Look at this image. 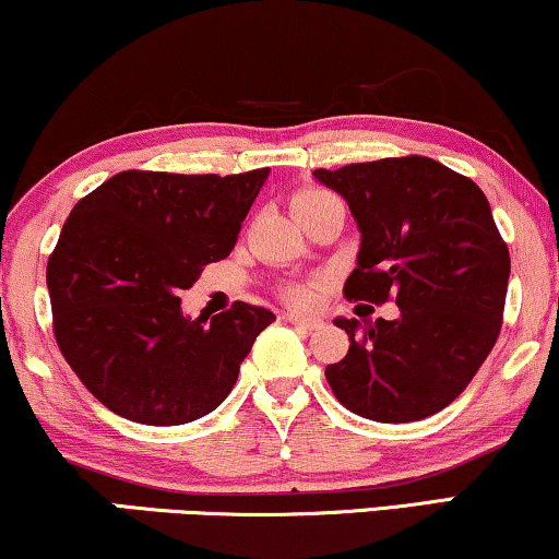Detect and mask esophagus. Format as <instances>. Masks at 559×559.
I'll return each instance as SVG.
<instances>
[{"label":"esophagus","instance_id":"34e87169","mask_svg":"<svg viewBox=\"0 0 559 559\" xmlns=\"http://www.w3.org/2000/svg\"><path fill=\"white\" fill-rule=\"evenodd\" d=\"M281 319L286 321V324H290V326L306 329V332H311V329H317L321 324L319 317H304V313H294V311L281 313Z\"/></svg>","mask_w":559,"mask_h":559}]
</instances>
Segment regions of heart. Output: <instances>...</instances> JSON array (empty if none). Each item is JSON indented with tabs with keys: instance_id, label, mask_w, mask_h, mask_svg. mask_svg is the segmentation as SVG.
<instances>
[{
	"instance_id": "1",
	"label": "heart",
	"mask_w": 559,
	"mask_h": 559,
	"mask_svg": "<svg viewBox=\"0 0 559 559\" xmlns=\"http://www.w3.org/2000/svg\"><path fill=\"white\" fill-rule=\"evenodd\" d=\"M319 194H326V192H321V190H304L301 194H296V200L319 198ZM313 294H317V288H313V283H288V286L283 288V298H286L288 304H296V306L311 304Z\"/></svg>"
}]
</instances>
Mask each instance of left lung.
I'll return each mask as SVG.
<instances>
[{"label":"left lung","mask_w":559,"mask_h":559,"mask_svg":"<svg viewBox=\"0 0 559 559\" xmlns=\"http://www.w3.org/2000/svg\"><path fill=\"white\" fill-rule=\"evenodd\" d=\"M347 200L361 233L355 301L397 304V319H336L349 352L326 365L347 411L377 423H413L451 405L497 344L509 250L489 200L468 177L428 156L317 169Z\"/></svg>","instance_id":"obj_1"}]
</instances>
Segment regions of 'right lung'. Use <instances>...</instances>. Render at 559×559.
<instances>
[{
  "label": "right lung",
  "instance_id": "1",
  "mask_svg": "<svg viewBox=\"0 0 559 559\" xmlns=\"http://www.w3.org/2000/svg\"><path fill=\"white\" fill-rule=\"evenodd\" d=\"M269 169L246 175L121 171L75 204L47 261L62 357L108 411L182 426L230 395L273 311L235 301L210 319L179 294L230 255Z\"/></svg>",
  "mask_w": 559,
  "mask_h": 559
}]
</instances>
